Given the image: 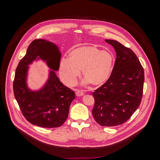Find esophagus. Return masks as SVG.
<instances>
[{
	"label": "esophagus",
	"instance_id": "esophagus-1",
	"mask_svg": "<svg viewBox=\"0 0 160 160\" xmlns=\"http://www.w3.org/2000/svg\"><path fill=\"white\" fill-rule=\"evenodd\" d=\"M84 95V93L82 92V91L81 90H78L77 91V92H76V96H78V97H80V96H82Z\"/></svg>",
	"mask_w": 160,
	"mask_h": 160
}]
</instances>
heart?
Here are the masks:
<instances>
[{
    "label": "heart",
    "mask_w": 160,
    "mask_h": 160,
    "mask_svg": "<svg viewBox=\"0 0 160 160\" xmlns=\"http://www.w3.org/2000/svg\"><path fill=\"white\" fill-rule=\"evenodd\" d=\"M115 61L113 54L107 51L92 46L77 48L70 54V58H63L60 62L59 75L63 82L72 86L77 82L82 69L86 77L85 83L94 85L104 83L109 77Z\"/></svg>",
    "instance_id": "1"
}]
</instances>
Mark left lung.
<instances>
[{
    "label": "left lung",
    "mask_w": 160,
    "mask_h": 160,
    "mask_svg": "<svg viewBox=\"0 0 160 160\" xmlns=\"http://www.w3.org/2000/svg\"><path fill=\"white\" fill-rule=\"evenodd\" d=\"M117 53L108 80L92 92L95 104L92 110L101 126L115 127L130 118L141 104L144 82V68L135 54L113 40H105Z\"/></svg>",
    "instance_id": "obj_1"
}]
</instances>
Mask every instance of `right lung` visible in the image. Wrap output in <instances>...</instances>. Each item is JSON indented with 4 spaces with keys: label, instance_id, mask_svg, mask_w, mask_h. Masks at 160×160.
I'll return each instance as SVG.
<instances>
[{
    "label": "right lung",
    "instance_id": "right-lung-1",
    "mask_svg": "<svg viewBox=\"0 0 160 160\" xmlns=\"http://www.w3.org/2000/svg\"><path fill=\"white\" fill-rule=\"evenodd\" d=\"M61 54L55 44L43 39H35L30 44L26 55L16 69L13 91L21 113L30 123L43 127H61L66 120L75 94L64 86L54 71L59 68ZM39 57L47 61L53 70L48 82L37 92L27 88L26 83L28 65ZM38 59V58H37Z\"/></svg>",
    "mask_w": 160,
    "mask_h": 160
}]
</instances>
